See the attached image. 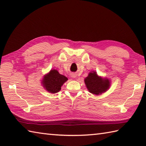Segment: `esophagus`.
Instances as JSON below:
<instances>
[{
  "instance_id": "obj_1",
  "label": "esophagus",
  "mask_w": 146,
  "mask_h": 146,
  "mask_svg": "<svg viewBox=\"0 0 146 146\" xmlns=\"http://www.w3.org/2000/svg\"><path fill=\"white\" fill-rule=\"evenodd\" d=\"M71 76H72L71 77H73V78H75V77L76 76L75 75H74V74H72V75H71Z\"/></svg>"
}]
</instances>
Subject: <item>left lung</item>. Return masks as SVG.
<instances>
[{"instance_id": "1", "label": "left lung", "mask_w": 146, "mask_h": 146, "mask_svg": "<svg viewBox=\"0 0 146 146\" xmlns=\"http://www.w3.org/2000/svg\"><path fill=\"white\" fill-rule=\"evenodd\" d=\"M85 83L89 92L95 95L102 94L107 91L110 86L109 80L99 77L95 71L89 73L85 79Z\"/></svg>"}]
</instances>
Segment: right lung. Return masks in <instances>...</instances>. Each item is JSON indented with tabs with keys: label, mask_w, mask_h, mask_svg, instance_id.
I'll use <instances>...</instances> for the list:
<instances>
[{
	"label": "right lung",
	"mask_w": 146,
	"mask_h": 146,
	"mask_svg": "<svg viewBox=\"0 0 146 146\" xmlns=\"http://www.w3.org/2000/svg\"><path fill=\"white\" fill-rule=\"evenodd\" d=\"M67 80L66 76L61 75L57 70H52L44 76L42 84L48 92L55 94L60 90L61 86Z\"/></svg>",
	"instance_id": "right-lung-1"
}]
</instances>
